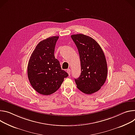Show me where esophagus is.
I'll return each instance as SVG.
<instances>
[{"label": "esophagus", "mask_w": 135, "mask_h": 135, "mask_svg": "<svg viewBox=\"0 0 135 135\" xmlns=\"http://www.w3.org/2000/svg\"><path fill=\"white\" fill-rule=\"evenodd\" d=\"M67 72L69 74V75L70 76V74H71V70L70 69H68L67 70Z\"/></svg>", "instance_id": "34e87169"}]
</instances>
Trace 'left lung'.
Listing matches in <instances>:
<instances>
[{"instance_id": "8db88e82", "label": "left lung", "mask_w": 135, "mask_h": 135, "mask_svg": "<svg viewBox=\"0 0 135 135\" xmlns=\"http://www.w3.org/2000/svg\"><path fill=\"white\" fill-rule=\"evenodd\" d=\"M79 54L81 74L75 79L77 88L82 92L91 94L101 88L107 77V64L100 45L91 37L79 34L72 35Z\"/></svg>"}]
</instances>
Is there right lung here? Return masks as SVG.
<instances>
[{
  "label": "right lung",
  "instance_id": "right-lung-1",
  "mask_svg": "<svg viewBox=\"0 0 135 135\" xmlns=\"http://www.w3.org/2000/svg\"><path fill=\"white\" fill-rule=\"evenodd\" d=\"M59 36H51L41 41L30 57L28 77L32 86L38 93L48 95L61 86L68 73L62 70L54 56L56 43Z\"/></svg>",
  "mask_w": 135,
  "mask_h": 135
}]
</instances>
